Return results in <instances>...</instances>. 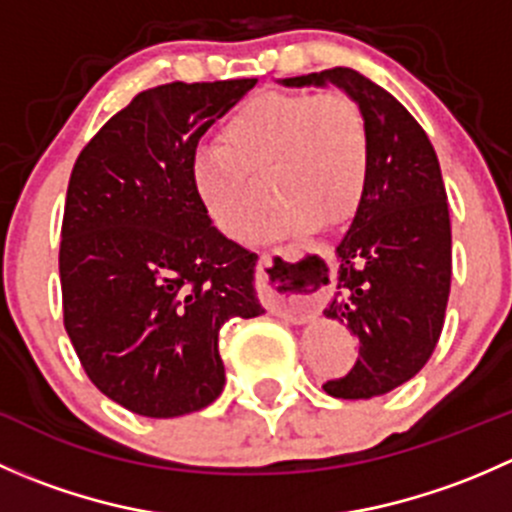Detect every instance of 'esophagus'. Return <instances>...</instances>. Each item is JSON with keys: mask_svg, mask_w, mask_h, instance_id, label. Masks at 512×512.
Segmentation results:
<instances>
[{"mask_svg": "<svg viewBox=\"0 0 512 512\" xmlns=\"http://www.w3.org/2000/svg\"><path fill=\"white\" fill-rule=\"evenodd\" d=\"M257 275H260V299L272 314L289 322H304L312 317L317 309V294L312 292V287L304 285L297 260H292L287 252H262Z\"/></svg>", "mask_w": 512, "mask_h": 512, "instance_id": "obj_1", "label": "esophagus"}]
</instances>
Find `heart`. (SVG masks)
Masks as SVG:
<instances>
[{
	"label": "heart",
	"mask_w": 512,
	"mask_h": 512,
	"mask_svg": "<svg viewBox=\"0 0 512 512\" xmlns=\"http://www.w3.org/2000/svg\"><path fill=\"white\" fill-rule=\"evenodd\" d=\"M225 146H200L190 160L198 198L225 235L242 240L265 208V188L250 173L272 168L277 200L262 232L339 223L364 195L371 138L364 111L344 91H262L223 128Z\"/></svg>",
	"instance_id": "obj_1"
}]
</instances>
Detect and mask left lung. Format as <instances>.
<instances>
[{"label":"left lung","instance_id":"8db88e82","mask_svg":"<svg viewBox=\"0 0 512 512\" xmlns=\"http://www.w3.org/2000/svg\"><path fill=\"white\" fill-rule=\"evenodd\" d=\"M285 86L334 84L364 111L371 165L364 195L334 257H309L332 285L324 317L347 324L359 359L324 384L334 399H371L414 379L436 349L451 292V218L441 165L426 131L389 91L359 71L337 69L282 79Z\"/></svg>","mask_w":512,"mask_h":512}]
</instances>
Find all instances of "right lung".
<instances>
[{"instance_id": "add662e5", "label": "right lung", "mask_w": 512, "mask_h": 512, "mask_svg": "<svg viewBox=\"0 0 512 512\" xmlns=\"http://www.w3.org/2000/svg\"><path fill=\"white\" fill-rule=\"evenodd\" d=\"M257 79L141 91L76 158L61 223L64 327L96 389L173 418L225 386L220 327L260 317L255 252L227 240L190 173L198 141Z\"/></svg>"}]
</instances>
